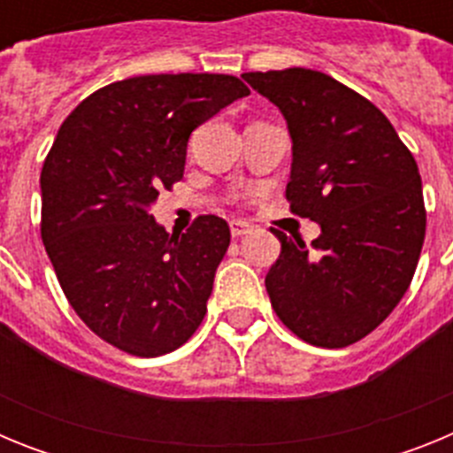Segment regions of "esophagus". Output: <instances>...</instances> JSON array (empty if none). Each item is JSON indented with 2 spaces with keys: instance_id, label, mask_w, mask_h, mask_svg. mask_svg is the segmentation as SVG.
Wrapping results in <instances>:
<instances>
[{
  "instance_id": "34e87169",
  "label": "esophagus",
  "mask_w": 453,
  "mask_h": 453,
  "mask_svg": "<svg viewBox=\"0 0 453 453\" xmlns=\"http://www.w3.org/2000/svg\"><path fill=\"white\" fill-rule=\"evenodd\" d=\"M229 229L234 238H240V235H247L251 231V224L245 222V219H231Z\"/></svg>"
}]
</instances>
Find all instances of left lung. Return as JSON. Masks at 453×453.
<instances>
[{"instance_id":"1","label":"left lung","mask_w":453,"mask_h":453,"mask_svg":"<svg viewBox=\"0 0 453 453\" xmlns=\"http://www.w3.org/2000/svg\"><path fill=\"white\" fill-rule=\"evenodd\" d=\"M292 138L290 211L322 234L281 240L265 276L279 319L308 345L340 349L379 326L413 281L426 234L418 163L363 95L306 67L245 72Z\"/></svg>"}]
</instances>
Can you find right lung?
Returning <instances> with one entry per match:
<instances>
[{
  "label": "right lung",
  "instance_id": "right-lung-1",
  "mask_svg": "<svg viewBox=\"0 0 453 453\" xmlns=\"http://www.w3.org/2000/svg\"><path fill=\"white\" fill-rule=\"evenodd\" d=\"M250 88L231 74H147L99 88L61 124L40 172V235L92 334L154 358L206 315L229 224L199 215L167 234L150 213L183 179L188 138Z\"/></svg>",
  "mask_w": 453,
  "mask_h": 453
}]
</instances>
